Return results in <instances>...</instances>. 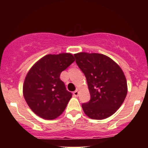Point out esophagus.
Instances as JSON below:
<instances>
[{"label":"esophagus","instance_id":"1","mask_svg":"<svg viewBox=\"0 0 148 148\" xmlns=\"http://www.w3.org/2000/svg\"><path fill=\"white\" fill-rule=\"evenodd\" d=\"M73 94H74V95L75 96V97H78L79 96V90H75L74 92H73Z\"/></svg>","mask_w":148,"mask_h":148}]
</instances>
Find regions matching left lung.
I'll use <instances>...</instances> for the list:
<instances>
[{
  "instance_id": "1",
  "label": "left lung",
  "mask_w": 148,
  "mask_h": 148,
  "mask_svg": "<svg viewBox=\"0 0 148 148\" xmlns=\"http://www.w3.org/2000/svg\"><path fill=\"white\" fill-rule=\"evenodd\" d=\"M76 62L87 80L90 100L82 104L85 114L103 120L114 114L127 94V80L115 61L101 53L74 54Z\"/></svg>"
}]
</instances>
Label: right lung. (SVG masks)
<instances>
[{
    "instance_id": "add662e5",
    "label": "right lung",
    "mask_w": 148,
    "mask_h": 148,
    "mask_svg": "<svg viewBox=\"0 0 148 148\" xmlns=\"http://www.w3.org/2000/svg\"><path fill=\"white\" fill-rule=\"evenodd\" d=\"M75 60L72 53L48 54L28 71L23 86L27 104L37 115L46 120L58 118L72 97L61 81V72Z\"/></svg>"
}]
</instances>
